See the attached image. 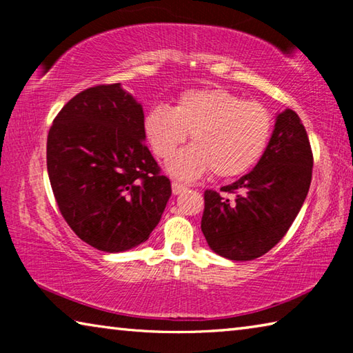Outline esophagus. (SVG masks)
Segmentation results:
<instances>
[{
    "mask_svg": "<svg viewBox=\"0 0 353 353\" xmlns=\"http://www.w3.org/2000/svg\"><path fill=\"white\" fill-rule=\"evenodd\" d=\"M171 187H172V193L174 194H181V193H183V191H187V185H183L177 181L172 182Z\"/></svg>",
    "mask_w": 353,
    "mask_h": 353,
    "instance_id": "obj_1",
    "label": "esophagus"
}]
</instances>
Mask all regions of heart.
<instances>
[{"label": "heart", "instance_id": "heart-1", "mask_svg": "<svg viewBox=\"0 0 353 353\" xmlns=\"http://www.w3.org/2000/svg\"><path fill=\"white\" fill-rule=\"evenodd\" d=\"M272 126L265 105L221 87L185 90L171 107L152 105L143 117V135L160 160H170L190 134L193 145L170 163L187 181L210 170L223 179L246 174L265 155Z\"/></svg>", "mask_w": 353, "mask_h": 353}]
</instances>
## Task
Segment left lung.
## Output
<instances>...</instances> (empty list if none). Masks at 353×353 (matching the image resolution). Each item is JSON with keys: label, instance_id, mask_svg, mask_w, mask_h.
I'll return each instance as SVG.
<instances>
[{"label": "left lung", "instance_id": "1", "mask_svg": "<svg viewBox=\"0 0 353 353\" xmlns=\"http://www.w3.org/2000/svg\"><path fill=\"white\" fill-rule=\"evenodd\" d=\"M313 151L297 113L286 109L255 168L218 191L205 190L201 229L214 252L246 261L282 240L305 201Z\"/></svg>", "mask_w": 353, "mask_h": 353}]
</instances>
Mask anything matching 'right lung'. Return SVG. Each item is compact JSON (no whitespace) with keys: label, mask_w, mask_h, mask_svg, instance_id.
Returning <instances> with one entry per match:
<instances>
[{"label":"right lung","mask_w":353,"mask_h":353,"mask_svg":"<svg viewBox=\"0 0 353 353\" xmlns=\"http://www.w3.org/2000/svg\"><path fill=\"white\" fill-rule=\"evenodd\" d=\"M143 109L119 87L99 83L71 98L52 121L46 166L71 230L104 252L146 241L171 196L143 135Z\"/></svg>","instance_id":"obj_1"}]
</instances>
